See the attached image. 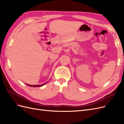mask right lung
<instances>
[{
	"instance_id": "1",
	"label": "right lung",
	"mask_w": 124,
	"mask_h": 124,
	"mask_svg": "<svg viewBox=\"0 0 124 124\" xmlns=\"http://www.w3.org/2000/svg\"><path fill=\"white\" fill-rule=\"evenodd\" d=\"M47 82H46V83H45L44 84H40V85H29V84H26V85L29 86H31V87H41V86H42L46 84L47 83Z\"/></svg>"
}]
</instances>
